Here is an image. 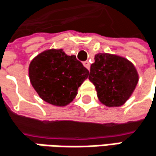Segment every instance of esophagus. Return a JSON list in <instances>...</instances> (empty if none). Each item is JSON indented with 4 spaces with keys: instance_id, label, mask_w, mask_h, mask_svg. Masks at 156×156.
<instances>
[{
    "instance_id": "1",
    "label": "esophagus",
    "mask_w": 156,
    "mask_h": 156,
    "mask_svg": "<svg viewBox=\"0 0 156 156\" xmlns=\"http://www.w3.org/2000/svg\"><path fill=\"white\" fill-rule=\"evenodd\" d=\"M83 66L88 69V70H90V63L88 62V61H85V62H83Z\"/></svg>"
}]
</instances>
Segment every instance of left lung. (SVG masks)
Masks as SVG:
<instances>
[{"mask_svg":"<svg viewBox=\"0 0 156 156\" xmlns=\"http://www.w3.org/2000/svg\"><path fill=\"white\" fill-rule=\"evenodd\" d=\"M89 80L94 84L100 101L107 107L123 105L135 90L138 73L125 57L107 53L95 55Z\"/></svg>","mask_w":156,"mask_h":156,"instance_id":"obj_1","label":"left lung"}]
</instances>
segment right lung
I'll return each instance as SVG.
<instances>
[{"mask_svg":"<svg viewBox=\"0 0 156 156\" xmlns=\"http://www.w3.org/2000/svg\"><path fill=\"white\" fill-rule=\"evenodd\" d=\"M88 75L89 71L83 64L63 49H48L38 54L29 66V80L38 96L58 107L73 101Z\"/></svg>","mask_w":156,"mask_h":156,"instance_id":"right-lung-1","label":"right lung"}]
</instances>
